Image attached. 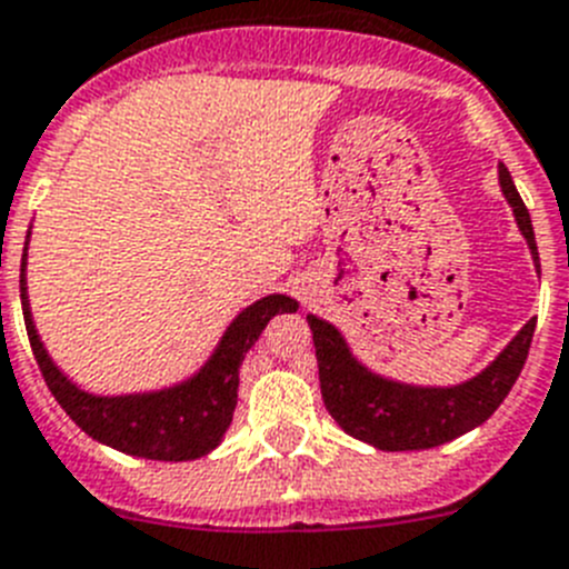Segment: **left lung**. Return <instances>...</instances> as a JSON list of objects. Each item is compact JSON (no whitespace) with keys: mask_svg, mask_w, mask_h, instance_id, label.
I'll use <instances>...</instances> for the list:
<instances>
[{"mask_svg":"<svg viewBox=\"0 0 569 569\" xmlns=\"http://www.w3.org/2000/svg\"><path fill=\"white\" fill-rule=\"evenodd\" d=\"M498 186L510 202L518 231L527 240L532 263L541 274L530 211L503 162H498ZM306 320L312 326L326 409L346 435L383 452L441 447L467 435L469 429L481 427L510 395L536 332V318H530L481 372L461 383L438 387V383H407L375 372L352 352L338 326L318 315H306Z\"/></svg>","mask_w":569,"mask_h":569,"instance_id":"left-lung-1","label":"left lung"}]
</instances>
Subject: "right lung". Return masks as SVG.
Masks as SVG:
<instances>
[{
	"mask_svg": "<svg viewBox=\"0 0 569 569\" xmlns=\"http://www.w3.org/2000/svg\"><path fill=\"white\" fill-rule=\"evenodd\" d=\"M28 243H31V229L24 234L22 271H19L24 329H28L39 372L59 407L71 415V421L82 432L91 435L93 441L126 456L148 458V461H194L214 452L234 418L240 363L246 352L257 343L274 315L298 312V300L289 295H266L246 306L243 312L226 326V332L220 335L200 369L177 383L142 389V392L97 395L68 378L39 338L31 298H28Z\"/></svg>",
	"mask_w": 569,
	"mask_h": 569,
	"instance_id": "1",
	"label": "right lung"
}]
</instances>
